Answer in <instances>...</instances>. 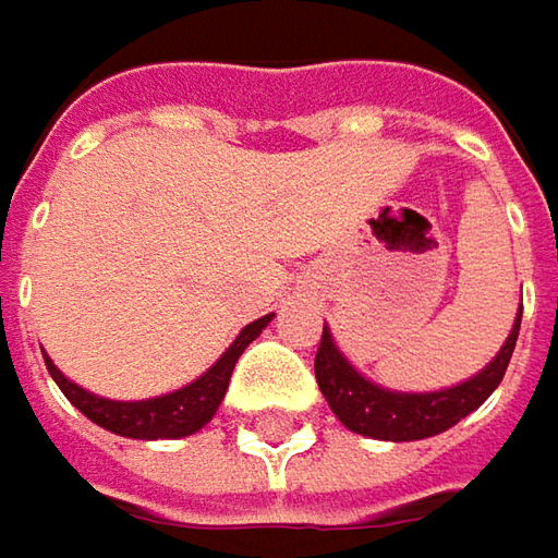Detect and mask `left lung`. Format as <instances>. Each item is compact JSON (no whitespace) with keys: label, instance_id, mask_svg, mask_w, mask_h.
<instances>
[{"label":"left lung","instance_id":"1","mask_svg":"<svg viewBox=\"0 0 558 558\" xmlns=\"http://www.w3.org/2000/svg\"><path fill=\"white\" fill-rule=\"evenodd\" d=\"M518 330H521V314L496 359L480 375H473L458 387L435 390V393H397L362 378L339 355L330 330L324 327V337L314 355V375L320 384V393L327 397L330 410L345 428L368 435V438H380V441H418V438H432L458 425L460 418L470 416L476 407L486 403V397L505 378V368L518 342Z\"/></svg>","mask_w":558,"mask_h":558}]
</instances>
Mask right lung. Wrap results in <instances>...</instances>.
Returning <instances> with one entry per match:
<instances>
[{
	"label": "right lung",
	"mask_w": 558,
	"mask_h": 558,
	"mask_svg": "<svg viewBox=\"0 0 558 558\" xmlns=\"http://www.w3.org/2000/svg\"><path fill=\"white\" fill-rule=\"evenodd\" d=\"M272 320V314L259 317L254 324H247L238 339L225 349L219 362L193 384L180 387L174 393L155 397V400H136V403H120V400H104L95 397L88 390H82L78 384H72L69 378H62V372L44 355L47 372L53 375V380L60 384V390L65 393V400L98 422L100 428L123 435V438H142V441H155V438H183L199 432L209 418L216 416L219 403L225 400L228 380L234 372V362L241 359V352L259 337V330Z\"/></svg>",
	"instance_id": "right-lung-1"
}]
</instances>
